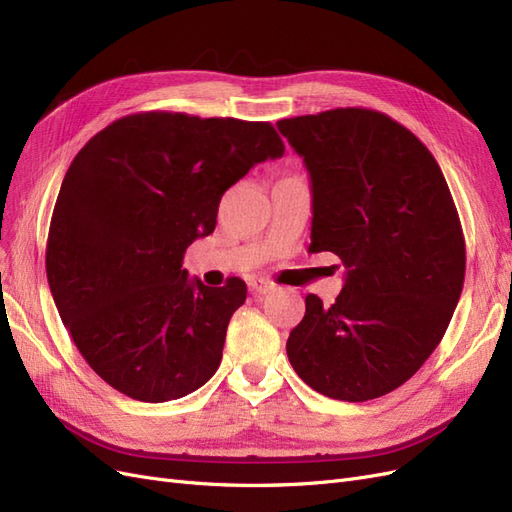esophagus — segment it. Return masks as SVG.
<instances>
[{
  "label": "esophagus",
  "mask_w": 512,
  "mask_h": 512,
  "mask_svg": "<svg viewBox=\"0 0 512 512\" xmlns=\"http://www.w3.org/2000/svg\"><path fill=\"white\" fill-rule=\"evenodd\" d=\"M275 288V284L273 282H269V280H260V277H256V280H252L250 282V290H252V294H267V292H271Z\"/></svg>",
  "instance_id": "esophagus-1"
}]
</instances>
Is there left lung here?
Listing matches in <instances>:
<instances>
[{
  "label": "left lung",
  "instance_id": "left-lung-1",
  "mask_svg": "<svg viewBox=\"0 0 512 512\" xmlns=\"http://www.w3.org/2000/svg\"><path fill=\"white\" fill-rule=\"evenodd\" d=\"M312 183V245L346 267L331 307L305 297L286 352L331 399L367 401L410 380L436 350L466 275L451 190L429 149L389 115L335 108L277 121Z\"/></svg>",
  "mask_w": 512,
  "mask_h": 512
}]
</instances>
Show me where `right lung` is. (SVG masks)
I'll return each instance as SVG.
<instances>
[{
  "label": "right lung",
  "instance_id": "add662e5",
  "mask_svg": "<svg viewBox=\"0 0 512 512\" xmlns=\"http://www.w3.org/2000/svg\"><path fill=\"white\" fill-rule=\"evenodd\" d=\"M284 156L267 121L138 113L76 153L51 218L46 277L96 374L147 404L200 389L220 367L245 282L188 280L183 254L215 228L222 194Z\"/></svg>",
  "mask_w": 512,
  "mask_h": 512
}]
</instances>
